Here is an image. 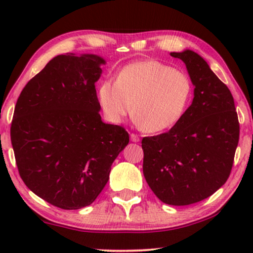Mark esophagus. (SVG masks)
Returning <instances> with one entry per match:
<instances>
[{
  "label": "esophagus",
  "mask_w": 253,
  "mask_h": 253,
  "mask_svg": "<svg viewBox=\"0 0 253 253\" xmlns=\"http://www.w3.org/2000/svg\"><path fill=\"white\" fill-rule=\"evenodd\" d=\"M130 139H131V141H133V143H138V141H139V137H138L136 133H131Z\"/></svg>",
  "instance_id": "esophagus-1"
}]
</instances>
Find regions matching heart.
Masks as SVG:
<instances>
[{
    "mask_svg": "<svg viewBox=\"0 0 253 253\" xmlns=\"http://www.w3.org/2000/svg\"><path fill=\"white\" fill-rule=\"evenodd\" d=\"M191 91V81L185 72L147 60L124 67L116 82L103 81L98 99L109 122L121 123L133 113L145 131L160 132L182 119Z\"/></svg>",
    "mask_w": 253,
    "mask_h": 253,
    "instance_id": "b5f03b06",
    "label": "heart"
}]
</instances>
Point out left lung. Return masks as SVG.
I'll return each mask as SVG.
<instances>
[{"instance_id":"1","label":"left lung","mask_w":253,"mask_h":253,"mask_svg":"<svg viewBox=\"0 0 253 253\" xmlns=\"http://www.w3.org/2000/svg\"><path fill=\"white\" fill-rule=\"evenodd\" d=\"M185 63L191 106L168 132L144 137L143 172L162 203L184 206L212 196L229 177L240 123L229 88L193 50L170 53Z\"/></svg>"}]
</instances>
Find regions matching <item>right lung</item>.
Returning <instances> with one entry per match:
<instances>
[{
  "mask_svg": "<svg viewBox=\"0 0 253 253\" xmlns=\"http://www.w3.org/2000/svg\"><path fill=\"white\" fill-rule=\"evenodd\" d=\"M98 55H57L23 88L10 129L16 164L31 191L51 205H91L129 144L120 126L102 122L95 83Z\"/></svg>",
  "mask_w": 253,
  "mask_h": 253,
  "instance_id": "right-lung-1",
  "label": "right lung"
}]
</instances>
